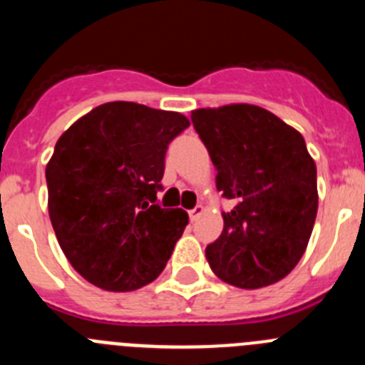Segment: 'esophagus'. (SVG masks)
I'll return each mask as SVG.
<instances>
[{
  "label": "esophagus",
  "mask_w": 365,
  "mask_h": 365,
  "mask_svg": "<svg viewBox=\"0 0 365 365\" xmlns=\"http://www.w3.org/2000/svg\"><path fill=\"white\" fill-rule=\"evenodd\" d=\"M202 212H205V206L197 205V206H195V208H193V210L188 212V215H190V219H192V221H197V219L201 217Z\"/></svg>",
  "instance_id": "esophagus-1"
}]
</instances>
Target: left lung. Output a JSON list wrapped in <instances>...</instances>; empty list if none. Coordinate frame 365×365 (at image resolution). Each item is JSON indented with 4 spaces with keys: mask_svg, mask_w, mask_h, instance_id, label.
<instances>
[{
    "mask_svg": "<svg viewBox=\"0 0 365 365\" xmlns=\"http://www.w3.org/2000/svg\"><path fill=\"white\" fill-rule=\"evenodd\" d=\"M210 153L215 186L232 201L206 259L222 282L261 289L302 259L318 212L316 164L302 133L252 104L192 111Z\"/></svg>",
    "mask_w": 365,
    "mask_h": 365,
    "instance_id": "8db88e82",
    "label": "left lung"
}]
</instances>
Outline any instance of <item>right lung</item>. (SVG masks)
Returning a JSON list of instances; mask_svg holds the SVG:
<instances>
[{
  "mask_svg": "<svg viewBox=\"0 0 365 365\" xmlns=\"http://www.w3.org/2000/svg\"><path fill=\"white\" fill-rule=\"evenodd\" d=\"M188 125L177 111L108 102L58 138L49 217L73 269L98 289L137 291L166 267L188 214L155 201L168 144Z\"/></svg>",
  "mask_w": 365,
  "mask_h": 365,
  "instance_id": "obj_1",
  "label": "right lung"
}]
</instances>
